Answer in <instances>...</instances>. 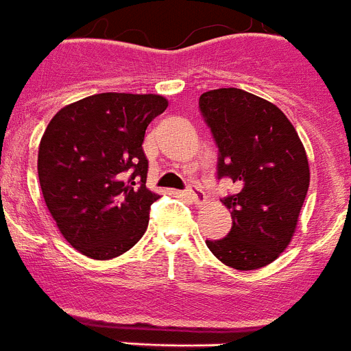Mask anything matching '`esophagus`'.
<instances>
[{
    "label": "esophagus",
    "instance_id": "obj_1",
    "mask_svg": "<svg viewBox=\"0 0 351 351\" xmlns=\"http://www.w3.org/2000/svg\"><path fill=\"white\" fill-rule=\"evenodd\" d=\"M186 193H188V197H190V199L195 202V204L200 206V204H204V202H206V193L200 190L199 186H190L186 190Z\"/></svg>",
    "mask_w": 351,
    "mask_h": 351
}]
</instances>
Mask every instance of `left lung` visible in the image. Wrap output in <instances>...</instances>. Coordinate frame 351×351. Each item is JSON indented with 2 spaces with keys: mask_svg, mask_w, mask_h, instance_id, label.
Returning <instances> with one entry per match:
<instances>
[{
  "mask_svg": "<svg viewBox=\"0 0 351 351\" xmlns=\"http://www.w3.org/2000/svg\"><path fill=\"white\" fill-rule=\"evenodd\" d=\"M199 106L220 151L218 178L238 186L221 200L232 229L206 245L230 268H263L286 250L296 230L311 182L304 143L280 108L241 88L209 90Z\"/></svg>",
  "mask_w": 351,
  "mask_h": 351,
  "instance_id": "obj_1",
  "label": "left lung"
}]
</instances>
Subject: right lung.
Listing matches in <instances>:
<instances>
[{"mask_svg": "<svg viewBox=\"0 0 351 351\" xmlns=\"http://www.w3.org/2000/svg\"><path fill=\"white\" fill-rule=\"evenodd\" d=\"M169 101L158 94L88 95L47 124L38 181L62 236L83 256L108 261L138 243L160 199L145 186L143 138Z\"/></svg>", "mask_w": 351, "mask_h": 351, "instance_id": "1", "label": "right lung"}]
</instances>
